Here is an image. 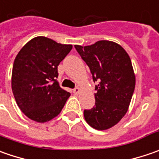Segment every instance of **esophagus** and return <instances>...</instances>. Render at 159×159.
<instances>
[{"label": "esophagus", "instance_id": "1", "mask_svg": "<svg viewBox=\"0 0 159 159\" xmlns=\"http://www.w3.org/2000/svg\"><path fill=\"white\" fill-rule=\"evenodd\" d=\"M80 92V88H75V89H73V93H74L75 95H78Z\"/></svg>", "mask_w": 159, "mask_h": 159}]
</instances>
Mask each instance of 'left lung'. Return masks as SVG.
<instances>
[{"instance_id": "obj_1", "label": "left lung", "mask_w": 159, "mask_h": 159, "mask_svg": "<svg viewBox=\"0 0 159 159\" xmlns=\"http://www.w3.org/2000/svg\"><path fill=\"white\" fill-rule=\"evenodd\" d=\"M89 65L95 86V106L84 111L87 123L96 130L117 125L128 111L135 87L131 59L119 44L99 40L90 46L75 45Z\"/></svg>"}]
</instances>
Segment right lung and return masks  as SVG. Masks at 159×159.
Instances as JSON below:
<instances>
[{
  "label": "right lung",
  "instance_id": "right-lung-1",
  "mask_svg": "<svg viewBox=\"0 0 159 159\" xmlns=\"http://www.w3.org/2000/svg\"><path fill=\"white\" fill-rule=\"evenodd\" d=\"M71 48L72 45L38 36L29 40L16 55L11 88L16 104L30 119L39 123L51 120L70 97L57 79V66Z\"/></svg>",
  "mask_w": 159,
  "mask_h": 159
}]
</instances>
